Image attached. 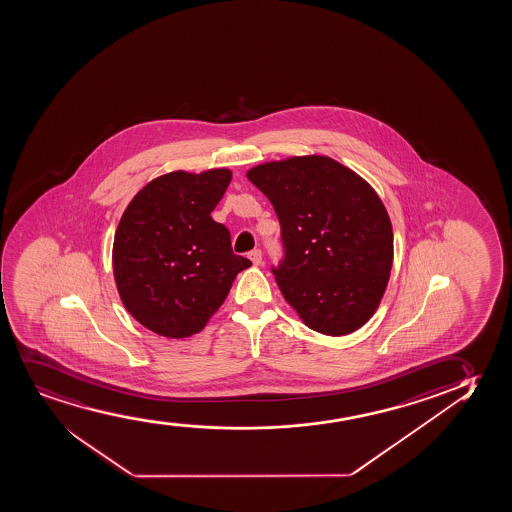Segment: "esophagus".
I'll return each mask as SVG.
<instances>
[{"instance_id": "esophagus-1", "label": "esophagus", "mask_w": 512, "mask_h": 512, "mask_svg": "<svg viewBox=\"0 0 512 512\" xmlns=\"http://www.w3.org/2000/svg\"><path fill=\"white\" fill-rule=\"evenodd\" d=\"M249 259L253 261V265L259 266L263 263V254H261L259 249H253V251L249 253Z\"/></svg>"}]
</instances>
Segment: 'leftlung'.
<instances>
[{
	"label": "left lung",
	"instance_id": "obj_1",
	"mask_svg": "<svg viewBox=\"0 0 512 512\" xmlns=\"http://www.w3.org/2000/svg\"><path fill=\"white\" fill-rule=\"evenodd\" d=\"M247 178L279 216L285 256L272 270L285 301L325 336L367 324L393 266V227L376 190L327 156L265 162Z\"/></svg>",
	"mask_w": 512,
	"mask_h": 512
}]
</instances>
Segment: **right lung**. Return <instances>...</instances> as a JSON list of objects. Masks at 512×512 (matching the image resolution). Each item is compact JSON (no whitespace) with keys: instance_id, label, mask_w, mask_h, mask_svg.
I'll list each match as a JSON object with an SVG mask.
<instances>
[{"instance_id":"1","label":"right lung","mask_w":512,"mask_h":512,"mask_svg":"<svg viewBox=\"0 0 512 512\" xmlns=\"http://www.w3.org/2000/svg\"><path fill=\"white\" fill-rule=\"evenodd\" d=\"M232 180L227 168L157 176L117 225L112 268L124 308L159 336L201 332L251 261L233 254L211 211Z\"/></svg>"}]
</instances>
